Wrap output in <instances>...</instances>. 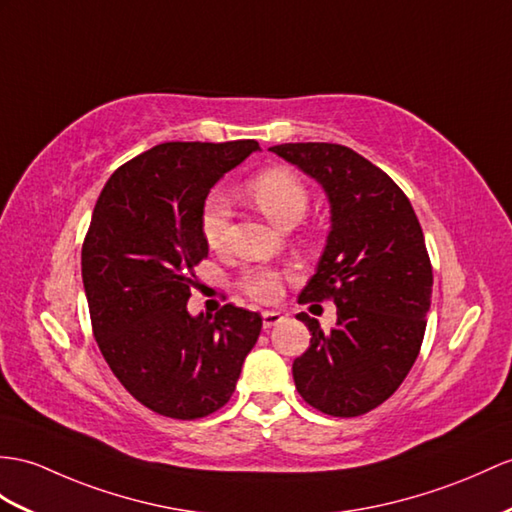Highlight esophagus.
<instances>
[{"mask_svg":"<svg viewBox=\"0 0 512 512\" xmlns=\"http://www.w3.org/2000/svg\"><path fill=\"white\" fill-rule=\"evenodd\" d=\"M282 319H284V317H282L280 310H265V313H263V328H265V330H271L273 326H278V323H280Z\"/></svg>","mask_w":512,"mask_h":512,"instance_id":"obj_1","label":"esophagus"}]
</instances>
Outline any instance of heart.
Wrapping results in <instances>:
<instances>
[{
	"instance_id": "b5f03b06",
	"label": "heart",
	"mask_w": 512,
	"mask_h": 512,
	"mask_svg": "<svg viewBox=\"0 0 512 512\" xmlns=\"http://www.w3.org/2000/svg\"><path fill=\"white\" fill-rule=\"evenodd\" d=\"M247 195L256 208L278 228H289L304 217L308 208V189L291 169L269 167L247 182ZM199 230L213 249L228 245L230 204L221 193H210L199 210ZM241 289L258 299L273 302L282 291V276L276 269H252L241 280Z\"/></svg>"
}]
</instances>
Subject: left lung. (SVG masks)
Segmentation results:
<instances>
[{
  "label": "left lung",
  "instance_id": "1",
  "mask_svg": "<svg viewBox=\"0 0 512 512\" xmlns=\"http://www.w3.org/2000/svg\"><path fill=\"white\" fill-rule=\"evenodd\" d=\"M321 184L330 204V230L315 276L299 302L332 297L336 323L313 334L295 358L299 395L332 417H358L380 406L415 365L426 332L432 267L413 206L382 169L334 143L271 147Z\"/></svg>",
  "mask_w": 512,
  "mask_h": 512
}]
</instances>
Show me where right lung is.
I'll use <instances>...</instances> for the list:
<instances>
[{
	"label": "right lung",
	"mask_w": 512,
	"mask_h": 512,
	"mask_svg": "<svg viewBox=\"0 0 512 512\" xmlns=\"http://www.w3.org/2000/svg\"><path fill=\"white\" fill-rule=\"evenodd\" d=\"M256 141L162 143L119 167L82 247L99 350L149 410L197 419L228 404L263 317L223 306L191 315L193 267L208 256L199 210L210 189L258 152Z\"/></svg>",
	"instance_id": "1"
}]
</instances>
